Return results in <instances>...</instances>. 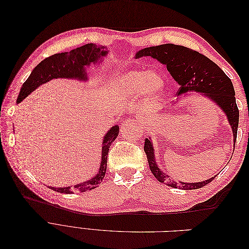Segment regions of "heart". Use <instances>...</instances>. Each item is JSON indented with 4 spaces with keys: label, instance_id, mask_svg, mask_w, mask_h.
Here are the masks:
<instances>
[{
    "label": "heart",
    "instance_id": "heart-1",
    "mask_svg": "<svg viewBox=\"0 0 249 249\" xmlns=\"http://www.w3.org/2000/svg\"><path fill=\"white\" fill-rule=\"evenodd\" d=\"M110 88L120 100L139 93L142 100L153 101L164 91L165 79L157 71L134 69L116 73L111 79Z\"/></svg>",
    "mask_w": 249,
    "mask_h": 249
}]
</instances>
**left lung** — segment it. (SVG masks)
Masks as SVG:
<instances>
[{"mask_svg":"<svg viewBox=\"0 0 249 249\" xmlns=\"http://www.w3.org/2000/svg\"><path fill=\"white\" fill-rule=\"evenodd\" d=\"M135 57H150L158 60L163 65H166L171 77L179 86L178 95L194 91L208 97L210 101L216 104L227 116L232 131L233 145H235L239 124V110L236 104L235 89L231 79L219 66L196 51L172 43L142 49L135 54ZM144 152L154 177L159 182L176 189L178 188L182 190L199 189L212 182L217 176L197 183H187L182 180L177 182L170 176L166 175L157 164L155 148L150 137L145 139Z\"/></svg>","mask_w":249,"mask_h":249,"instance_id":"obj_1","label":"left lung"}]
</instances>
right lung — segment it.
<instances>
[{
	"label": "right lung",
	"instance_id": "add662e5",
	"mask_svg": "<svg viewBox=\"0 0 249 249\" xmlns=\"http://www.w3.org/2000/svg\"><path fill=\"white\" fill-rule=\"evenodd\" d=\"M108 53L109 51L107 47L96 46L94 43H88L85 44V46L73 49L71 52L58 53V54L46 58L35 67L29 78L22 84L17 103L19 104L30 93H32L35 89L42 84H46V83L53 79H71L81 82H87V67L89 69V66L91 64L102 62L104 58L108 55ZM118 133L119 126L115 124L104 136L100 170L92 178L74 185L73 187H49L50 189L60 193L71 194L73 191L86 192L99 187V185H101L103 182L105 173H106L107 170V158L110 145L118 136Z\"/></svg>",
	"mask_w": 249,
	"mask_h": 249
}]
</instances>
